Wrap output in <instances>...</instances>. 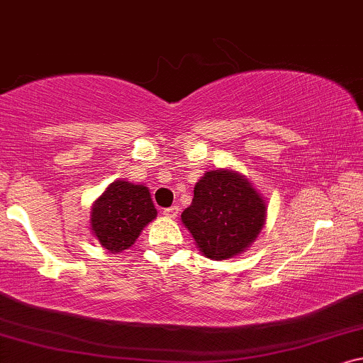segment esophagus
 <instances>
[{
	"mask_svg": "<svg viewBox=\"0 0 363 363\" xmlns=\"http://www.w3.org/2000/svg\"><path fill=\"white\" fill-rule=\"evenodd\" d=\"M164 216L167 218H176L177 216H179V207L177 206H172L169 208H164Z\"/></svg>",
	"mask_w": 363,
	"mask_h": 363,
	"instance_id": "34e87169",
	"label": "esophagus"
}]
</instances>
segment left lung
<instances>
[{
	"instance_id": "8db88e82",
	"label": "left lung",
	"mask_w": 363,
	"mask_h": 363,
	"mask_svg": "<svg viewBox=\"0 0 363 363\" xmlns=\"http://www.w3.org/2000/svg\"><path fill=\"white\" fill-rule=\"evenodd\" d=\"M181 218L203 257L228 259L257 240L267 220V202L245 176L216 169L196 184Z\"/></svg>"
}]
</instances>
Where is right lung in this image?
<instances>
[{"mask_svg":"<svg viewBox=\"0 0 363 363\" xmlns=\"http://www.w3.org/2000/svg\"><path fill=\"white\" fill-rule=\"evenodd\" d=\"M156 216L150 189L118 179L91 206V233L110 253H120L136 242L143 228Z\"/></svg>","mask_w":363,"mask_h":363,"instance_id":"add662e5","label":"right lung"}]
</instances>
